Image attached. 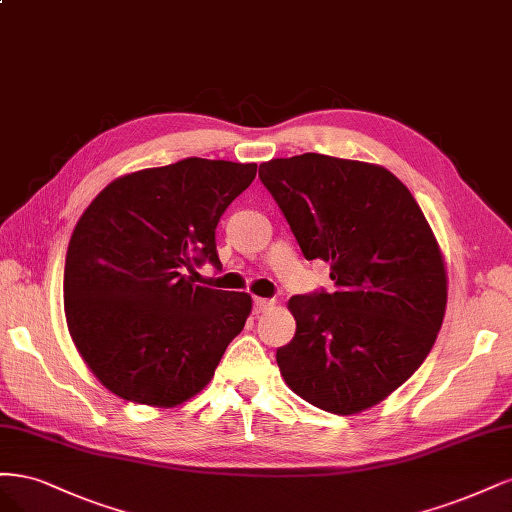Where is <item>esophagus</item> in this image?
<instances>
[{
  "mask_svg": "<svg viewBox=\"0 0 512 512\" xmlns=\"http://www.w3.org/2000/svg\"><path fill=\"white\" fill-rule=\"evenodd\" d=\"M272 306H274V300H268V298H255L253 300V310L257 312V315H259V312L270 310Z\"/></svg>",
  "mask_w": 512,
  "mask_h": 512,
  "instance_id": "obj_1",
  "label": "esophagus"
}]
</instances>
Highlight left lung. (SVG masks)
<instances>
[{"label": "left lung", "mask_w": 512, "mask_h": 512, "mask_svg": "<svg viewBox=\"0 0 512 512\" xmlns=\"http://www.w3.org/2000/svg\"><path fill=\"white\" fill-rule=\"evenodd\" d=\"M259 178L332 291L293 295L295 336L276 351L287 385L321 410L355 415L417 372L447 308V270L412 193L389 170L304 153Z\"/></svg>", "instance_id": "left-lung-1"}]
</instances>
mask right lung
Segmentation results:
<instances>
[{"mask_svg":"<svg viewBox=\"0 0 512 512\" xmlns=\"http://www.w3.org/2000/svg\"><path fill=\"white\" fill-rule=\"evenodd\" d=\"M255 174V163L187 157L117 178L82 212L65 257V319L119 398L187 402L242 332L251 295L195 285L187 272L221 268L214 232Z\"/></svg>","mask_w":512,"mask_h":512,"instance_id":"right-lung-1","label":"right lung"}]
</instances>
